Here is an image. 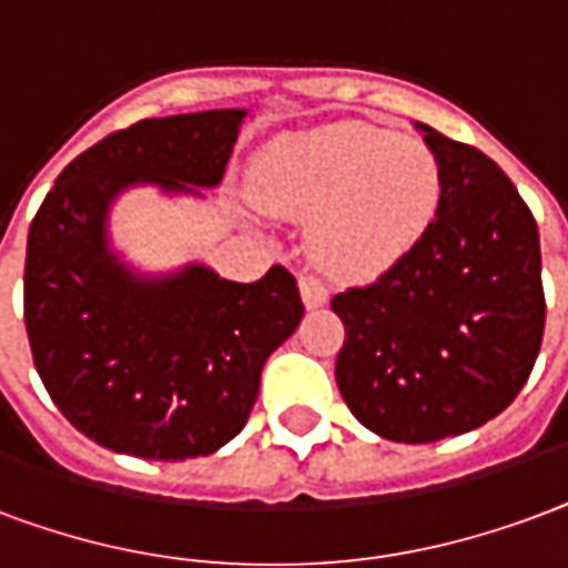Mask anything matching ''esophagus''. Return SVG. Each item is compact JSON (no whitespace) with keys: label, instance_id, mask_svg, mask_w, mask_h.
Returning a JSON list of instances; mask_svg holds the SVG:
<instances>
[{"label":"esophagus","instance_id":"obj_1","mask_svg":"<svg viewBox=\"0 0 568 568\" xmlns=\"http://www.w3.org/2000/svg\"><path fill=\"white\" fill-rule=\"evenodd\" d=\"M301 297H304L306 310H318V306L327 304V288L322 285V280L316 276H301Z\"/></svg>","mask_w":568,"mask_h":568}]
</instances>
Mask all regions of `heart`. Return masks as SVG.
I'll use <instances>...</instances> for the list:
<instances>
[{
    "label": "heart",
    "mask_w": 568,
    "mask_h": 568,
    "mask_svg": "<svg viewBox=\"0 0 568 568\" xmlns=\"http://www.w3.org/2000/svg\"><path fill=\"white\" fill-rule=\"evenodd\" d=\"M250 199L276 216H310V258L337 280L364 283L430 231L443 171L418 138L348 120L264 146L252 162Z\"/></svg>",
    "instance_id": "b5f03b06"
}]
</instances>
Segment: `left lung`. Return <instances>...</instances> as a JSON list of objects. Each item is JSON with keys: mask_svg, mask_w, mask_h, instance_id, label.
Returning a JSON list of instances; mask_svg holds the SVG:
<instances>
[{"mask_svg": "<svg viewBox=\"0 0 568 568\" xmlns=\"http://www.w3.org/2000/svg\"><path fill=\"white\" fill-rule=\"evenodd\" d=\"M443 204L376 283L331 301L346 325L337 388L367 430L436 443L497 418L527 385L545 331L539 229L503 168L415 123Z\"/></svg>", "mask_w": 568, "mask_h": 568, "instance_id": "left-lung-1", "label": "left lung"}]
</instances>
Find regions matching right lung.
Listing matches in <instances>:
<instances>
[{
    "label": "right lung",
    "mask_w": 568,
    "mask_h": 568,
    "mask_svg": "<svg viewBox=\"0 0 568 568\" xmlns=\"http://www.w3.org/2000/svg\"><path fill=\"white\" fill-rule=\"evenodd\" d=\"M246 108L141 120L71 162L27 243L23 316L50 400L120 455L186 460L241 434L264 361L295 334L304 304L280 264L234 283L201 262L146 271L111 234L129 189L204 201L237 144Z\"/></svg>",
    "instance_id": "right-lung-1"
}]
</instances>
